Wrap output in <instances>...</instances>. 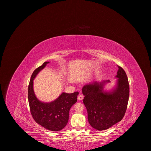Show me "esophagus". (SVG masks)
Returning <instances> with one entry per match:
<instances>
[{"instance_id":"34e87169","label":"esophagus","mask_w":151,"mask_h":151,"mask_svg":"<svg viewBox=\"0 0 151 151\" xmlns=\"http://www.w3.org/2000/svg\"><path fill=\"white\" fill-rule=\"evenodd\" d=\"M83 99V95H82V94H79V95L78 96V100H82Z\"/></svg>"}]
</instances>
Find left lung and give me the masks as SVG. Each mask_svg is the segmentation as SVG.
Segmentation results:
<instances>
[{"label": "left lung", "mask_w": 151, "mask_h": 151, "mask_svg": "<svg viewBox=\"0 0 151 151\" xmlns=\"http://www.w3.org/2000/svg\"><path fill=\"white\" fill-rule=\"evenodd\" d=\"M116 88L111 93L103 91L104 84L94 81L83 86V104L88 112V119L92 127L97 130H107L121 121L125 115L128 102L130 87L127 74L118 66Z\"/></svg>", "instance_id": "8db88e82"}]
</instances>
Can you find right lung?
<instances>
[{"instance_id": "right-lung-1", "label": "right lung", "mask_w": 151, "mask_h": 151, "mask_svg": "<svg viewBox=\"0 0 151 151\" xmlns=\"http://www.w3.org/2000/svg\"><path fill=\"white\" fill-rule=\"evenodd\" d=\"M48 63L44 62L33 72L28 87V100L30 113L36 123L49 130L60 131L67 125L70 107L77 101L79 93H63L57 99L49 103L39 101L33 91V81Z\"/></svg>"}]
</instances>
